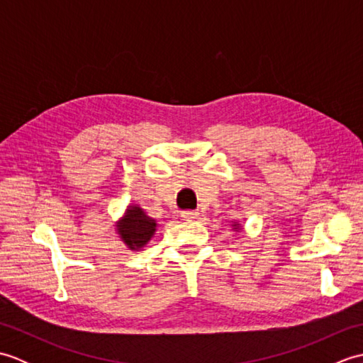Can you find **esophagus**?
I'll return each mask as SVG.
<instances>
[{
	"label": "esophagus",
	"mask_w": 363,
	"mask_h": 363,
	"mask_svg": "<svg viewBox=\"0 0 363 363\" xmlns=\"http://www.w3.org/2000/svg\"><path fill=\"white\" fill-rule=\"evenodd\" d=\"M181 217L184 220H187V221H194V220H196L199 217V212H196V211H184L181 213Z\"/></svg>",
	"instance_id": "obj_1"
}]
</instances>
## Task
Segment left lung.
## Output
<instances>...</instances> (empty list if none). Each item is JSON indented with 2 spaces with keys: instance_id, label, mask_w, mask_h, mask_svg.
Here are the masks:
<instances>
[{
  "instance_id": "left-lung-1",
  "label": "left lung",
  "mask_w": 363,
  "mask_h": 363,
  "mask_svg": "<svg viewBox=\"0 0 363 363\" xmlns=\"http://www.w3.org/2000/svg\"><path fill=\"white\" fill-rule=\"evenodd\" d=\"M233 229H234V230H242L240 223H233Z\"/></svg>"
}]
</instances>
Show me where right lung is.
Instances as JSON below:
<instances>
[{"mask_svg": "<svg viewBox=\"0 0 363 363\" xmlns=\"http://www.w3.org/2000/svg\"><path fill=\"white\" fill-rule=\"evenodd\" d=\"M157 221L148 217L140 206H128L121 220L117 221V234L129 250L138 251L145 248L156 234Z\"/></svg>", "mask_w": 363, "mask_h": 363, "instance_id": "right-lung-1", "label": "right lung"}]
</instances>
